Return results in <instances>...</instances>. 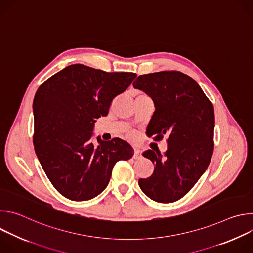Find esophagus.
<instances>
[{
	"instance_id": "obj_1",
	"label": "esophagus",
	"mask_w": 253,
	"mask_h": 253,
	"mask_svg": "<svg viewBox=\"0 0 253 253\" xmlns=\"http://www.w3.org/2000/svg\"><path fill=\"white\" fill-rule=\"evenodd\" d=\"M142 157V152H141V150H139V149H135L134 150V155H133V158L134 159H140Z\"/></svg>"
}]
</instances>
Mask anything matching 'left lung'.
<instances>
[{
    "instance_id": "8db88e82",
    "label": "left lung",
    "mask_w": 253,
    "mask_h": 253,
    "mask_svg": "<svg viewBox=\"0 0 253 253\" xmlns=\"http://www.w3.org/2000/svg\"><path fill=\"white\" fill-rule=\"evenodd\" d=\"M135 89L145 92L155 111L148 136L168 135L167 150H147L143 156L154 164L152 175L139 179L141 190L150 199L170 203L182 198L207 169L213 153L214 108L198 83L176 71L140 75Z\"/></svg>"
}]
</instances>
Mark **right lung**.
Returning <instances> with one entry per match:
<instances>
[{
  "label": "right lung",
  "instance_id": "1",
  "mask_svg": "<svg viewBox=\"0 0 253 253\" xmlns=\"http://www.w3.org/2000/svg\"><path fill=\"white\" fill-rule=\"evenodd\" d=\"M137 75L70 65L45 81L33 102L34 147L53 186L66 198L90 200L107 187L119 160L134 150L114 138L92 142L96 119L106 116L115 97Z\"/></svg>",
  "mask_w": 253,
  "mask_h": 253
}]
</instances>
